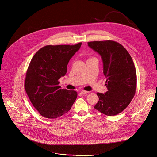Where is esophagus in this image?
<instances>
[{
  "label": "esophagus",
  "mask_w": 157,
  "mask_h": 157,
  "mask_svg": "<svg viewBox=\"0 0 157 157\" xmlns=\"http://www.w3.org/2000/svg\"><path fill=\"white\" fill-rule=\"evenodd\" d=\"M81 93L82 94H87V93H88V92H87V91H86V90H82L81 91Z\"/></svg>",
  "instance_id": "obj_1"
}]
</instances>
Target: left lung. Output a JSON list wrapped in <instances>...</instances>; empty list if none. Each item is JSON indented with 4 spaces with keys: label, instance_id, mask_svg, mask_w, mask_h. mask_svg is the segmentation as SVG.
<instances>
[{
    "label": "left lung",
    "instance_id": "left-lung-1",
    "mask_svg": "<svg viewBox=\"0 0 157 157\" xmlns=\"http://www.w3.org/2000/svg\"><path fill=\"white\" fill-rule=\"evenodd\" d=\"M88 46L101 57L103 75L108 91L97 92L98 101L94 109L107 116L122 112L133 98L137 75L133 60L127 50L113 40L93 41Z\"/></svg>",
    "mask_w": 157,
    "mask_h": 157
}]
</instances>
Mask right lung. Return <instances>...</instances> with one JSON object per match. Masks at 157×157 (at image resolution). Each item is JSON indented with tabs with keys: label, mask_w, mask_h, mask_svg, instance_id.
Wrapping results in <instances>:
<instances>
[{
	"label": "right lung",
	"mask_w": 157,
	"mask_h": 157,
	"mask_svg": "<svg viewBox=\"0 0 157 157\" xmlns=\"http://www.w3.org/2000/svg\"><path fill=\"white\" fill-rule=\"evenodd\" d=\"M81 44L46 45L31 59L25 89L33 105L42 117L57 118L70 111L73 105L77 92L62 89L59 79L67 73L70 60Z\"/></svg>",
	"instance_id": "obj_1"
}]
</instances>
